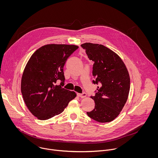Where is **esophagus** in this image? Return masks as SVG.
<instances>
[{
  "label": "esophagus",
  "instance_id": "esophagus-1",
  "mask_svg": "<svg viewBox=\"0 0 158 158\" xmlns=\"http://www.w3.org/2000/svg\"><path fill=\"white\" fill-rule=\"evenodd\" d=\"M78 97H80L81 98H84L86 97V93H82V94H77Z\"/></svg>",
  "mask_w": 158,
  "mask_h": 158
}]
</instances>
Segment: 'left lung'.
<instances>
[{"mask_svg":"<svg viewBox=\"0 0 158 158\" xmlns=\"http://www.w3.org/2000/svg\"><path fill=\"white\" fill-rule=\"evenodd\" d=\"M88 58L94 61L92 75L99 83L95 96V108L88 115L93 120L110 122L114 120L124 107L130 89V78L121 58L109 48L98 44H81Z\"/></svg>","mask_w":158,"mask_h":158,"instance_id":"obj_1","label":"left lung"}]
</instances>
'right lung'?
Here are the masks:
<instances>
[{"label":"right lung","instance_id":"add662e5","mask_svg":"<svg viewBox=\"0 0 158 158\" xmlns=\"http://www.w3.org/2000/svg\"><path fill=\"white\" fill-rule=\"evenodd\" d=\"M78 46L47 44L31 56L23 72L21 92L24 102L38 119H49L63 112L77 96L74 91L63 88V68L69 56ZM58 80L60 85H55Z\"/></svg>","mask_w":158,"mask_h":158}]
</instances>
